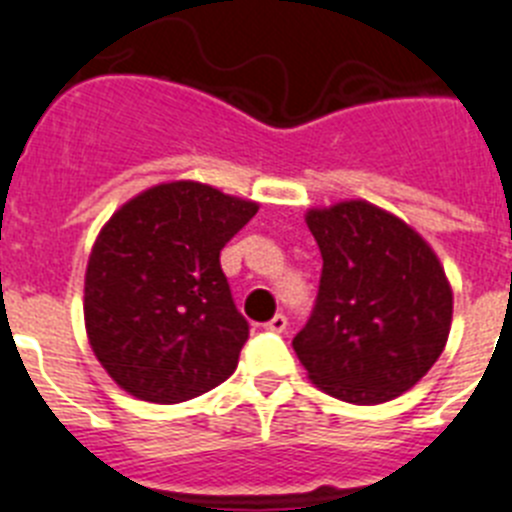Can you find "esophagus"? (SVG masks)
Returning a JSON list of instances; mask_svg holds the SVG:
<instances>
[{
  "instance_id": "obj_1",
  "label": "esophagus",
  "mask_w": 512,
  "mask_h": 512,
  "mask_svg": "<svg viewBox=\"0 0 512 512\" xmlns=\"http://www.w3.org/2000/svg\"><path fill=\"white\" fill-rule=\"evenodd\" d=\"M286 325H289L286 315H276V317H270V322H265V330H270V333H283Z\"/></svg>"
}]
</instances>
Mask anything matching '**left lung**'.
I'll use <instances>...</instances> for the list:
<instances>
[{
	"label": "left lung",
	"mask_w": 512,
	"mask_h": 512,
	"mask_svg": "<svg viewBox=\"0 0 512 512\" xmlns=\"http://www.w3.org/2000/svg\"><path fill=\"white\" fill-rule=\"evenodd\" d=\"M322 255L312 317L294 338L309 380L356 406L414 388L440 359L453 289L419 231L367 200L307 210Z\"/></svg>",
	"instance_id": "1"
}]
</instances>
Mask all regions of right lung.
<instances>
[{
    "label": "right lung",
    "mask_w": 512,
    "mask_h": 512,
    "mask_svg": "<svg viewBox=\"0 0 512 512\" xmlns=\"http://www.w3.org/2000/svg\"><path fill=\"white\" fill-rule=\"evenodd\" d=\"M260 205L166 182L103 223L85 270V330L101 367L140 401L182 403L236 369L249 325L221 249Z\"/></svg>",
    "instance_id": "obj_1"
}]
</instances>
